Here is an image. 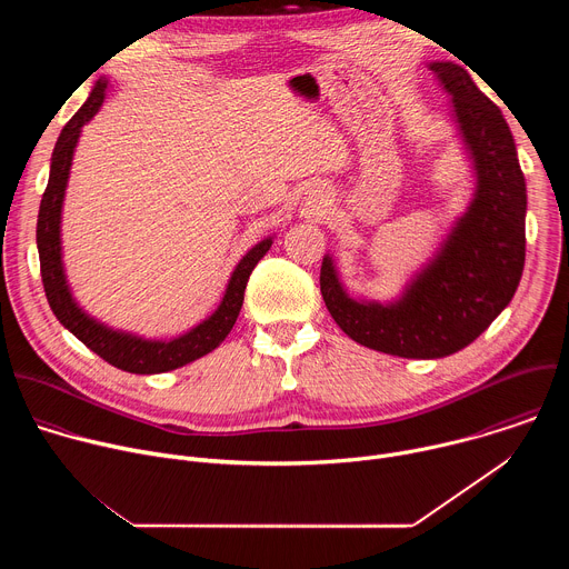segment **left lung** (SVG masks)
I'll use <instances>...</instances> for the list:
<instances>
[{
    "label": "left lung",
    "mask_w": 569,
    "mask_h": 569,
    "mask_svg": "<svg viewBox=\"0 0 569 569\" xmlns=\"http://www.w3.org/2000/svg\"><path fill=\"white\" fill-rule=\"evenodd\" d=\"M450 97L475 189L432 259L391 301L353 299L331 254L319 272L321 297L358 345L398 358H446L477 340L513 299L525 268L527 184L500 108L450 60L428 64Z\"/></svg>",
    "instance_id": "left-lung-1"
}]
</instances>
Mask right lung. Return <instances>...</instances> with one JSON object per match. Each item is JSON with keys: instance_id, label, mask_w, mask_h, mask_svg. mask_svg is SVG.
<instances>
[{"instance_id": "1", "label": "right lung", "mask_w": 569, "mask_h": 569, "mask_svg": "<svg viewBox=\"0 0 569 569\" xmlns=\"http://www.w3.org/2000/svg\"><path fill=\"white\" fill-rule=\"evenodd\" d=\"M108 78L101 76L92 94L83 103L69 123L62 128L53 154H51V171L49 182L40 202L38 213V254H40V274L42 286L47 292V301L58 317L62 327L73 333L88 349H92L97 356H101L112 367L128 371V373H164L173 371L178 367H184L207 353H211L220 342L229 336L231 327L236 323V317L242 306V297H246L248 279L257 263L266 257V252L272 246V236L263 238L261 242L238 261L233 268L222 301L218 308L202 319L198 327L191 331L173 338V340H146L141 336L119 331L108 327V323L99 321L90 312L80 308V303L73 299L71 288L67 283L64 263H62V238H60V224H62V204H64V191L69 182V171L73 152L83 132V126L94 119V114L101 110L106 101Z\"/></svg>"}]
</instances>
